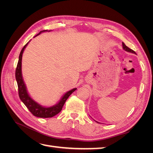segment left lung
<instances>
[{"mask_svg":"<svg viewBox=\"0 0 153 153\" xmlns=\"http://www.w3.org/2000/svg\"><path fill=\"white\" fill-rule=\"evenodd\" d=\"M123 49L124 50H126V51H127V52H131V53H135V51H133V50H131V49H130L129 48H128L127 46L125 45L123 42Z\"/></svg>","mask_w":153,"mask_h":153,"instance_id":"left-lung-1","label":"left lung"}]
</instances>
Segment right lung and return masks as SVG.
<instances>
[{
    "label": "right lung",
    "mask_w": 153,
    "mask_h": 153,
    "mask_svg": "<svg viewBox=\"0 0 153 153\" xmlns=\"http://www.w3.org/2000/svg\"><path fill=\"white\" fill-rule=\"evenodd\" d=\"M45 31H47V30L41 31L39 33L37 34L36 36L39 35L41 32ZM28 43L29 42L24 46V48H22L21 51L19 55V59H18L17 66L16 68L15 77L18 84V94H19V97L21 101L24 103V105L27 106V108L29 110L30 112L32 114V115H34V116L42 118L52 117L61 112L64 103L66 102V101L69 98V96H70L74 91L76 90V88H75V89H73L71 91H69L68 92H67L63 96L61 100H60V101L57 105H55L53 106H51V107H43V106H41L38 103H36V101L32 100L29 96L28 92H27L26 87L22 75V54L23 52H24V49L27 47V45H28Z\"/></svg>",
    "instance_id": "add662e5"
}]
</instances>
